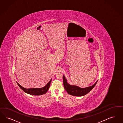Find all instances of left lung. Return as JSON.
Masks as SVG:
<instances>
[{
    "mask_svg": "<svg viewBox=\"0 0 123 123\" xmlns=\"http://www.w3.org/2000/svg\"><path fill=\"white\" fill-rule=\"evenodd\" d=\"M98 80L93 85L86 88H80L76 86H72L68 83V81L66 79L65 76L63 75V82L64 85V88L66 91L70 95L76 96H82L86 95L91 91L93 88L96 86Z\"/></svg>",
    "mask_w": 123,
    "mask_h": 123,
    "instance_id": "left-lung-1",
    "label": "left lung"
}]
</instances>
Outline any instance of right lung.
Wrapping results in <instances>:
<instances>
[{
	"label": "right lung",
	"instance_id": "add662e5",
	"mask_svg": "<svg viewBox=\"0 0 123 123\" xmlns=\"http://www.w3.org/2000/svg\"><path fill=\"white\" fill-rule=\"evenodd\" d=\"M51 80H52V79H51L50 80V81L48 82L46 86L43 87L42 88H40L26 89V88L23 87L22 86H21L17 82V84L21 90L27 94H28L31 95H34V96H40V95H43V94H45L48 91V90L50 86Z\"/></svg>",
	"mask_w": 123,
	"mask_h": 123
}]
</instances>
